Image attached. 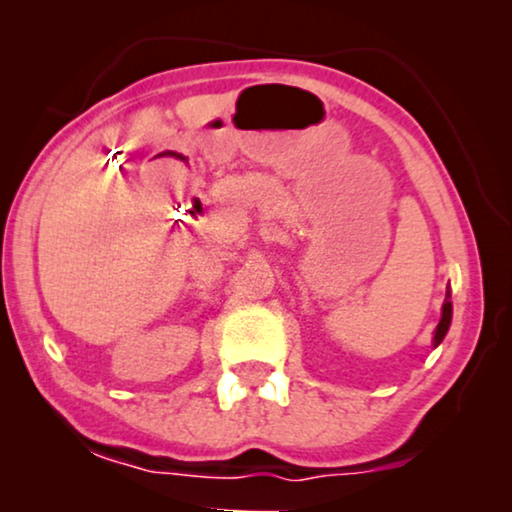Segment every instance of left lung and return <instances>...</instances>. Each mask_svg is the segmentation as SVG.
I'll use <instances>...</instances> for the list:
<instances>
[{
    "label": "left lung",
    "mask_w": 512,
    "mask_h": 512,
    "mask_svg": "<svg viewBox=\"0 0 512 512\" xmlns=\"http://www.w3.org/2000/svg\"><path fill=\"white\" fill-rule=\"evenodd\" d=\"M450 289L445 293V303H443V317H440L438 326H436V335H433V347H438L440 342H443L447 328H450V321H452V300H450Z\"/></svg>",
    "instance_id": "8db88e82"
}]
</instances>
